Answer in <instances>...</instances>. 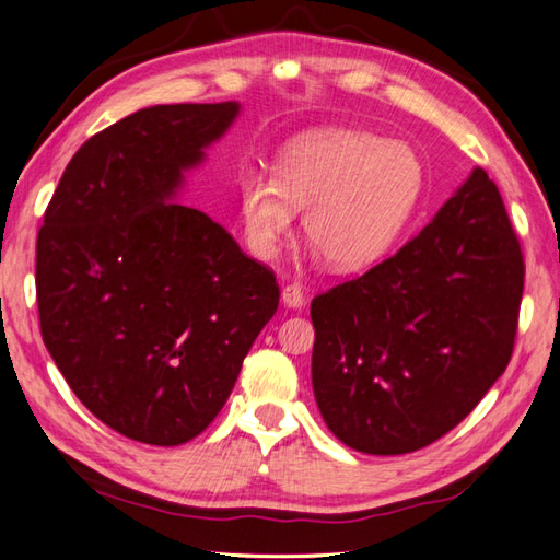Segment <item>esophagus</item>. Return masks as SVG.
<instances>
[{
    "instance_id": "34e87169",
    "label": "esophagus",
    "mask_w": 560,
    "mask_h": 560,
    "mask_svg": "<svg viewBox=\"0 0 560 560\" xmlns=\"http://www.w3.org/2000/svg\"><path fill=\"white\" fill-rule=\"evenodd\" d=\"M281 303H283L285 307H291V310H301V307L305 305V293H303L301 285H298V283L283 285V291H281Z\"/></svg>"
}]
</instances>
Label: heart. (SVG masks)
Returning a JSON list of instances; mask_svg holds the SVG:
<instances>
[{"mask_svg": "<svg viewBox=\"0 0 560 560\" xmlns=\"http://www.w3.org/2000/svg\"><path fill=\"white\" fill-rule=\"evenodd\" d=\"M424 192L420 154L355 128H322L291 140L277 172L248 168L238 178L243 238L257 259H275L295 210L305 236L336 271H362L394 250Z\"/></svg>", "mask_w": 560, "mask_h": 560, "instance_id": "heart-1", "label": "heart"}]
</instances>
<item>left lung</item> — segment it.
I'll use <instances>...</instances> for the list:
<instances>
[{
  "label": "left lung",
  "mask_w": 560,
  "mask_h": 560,
  "mask_svg": "<svg viewBox=\"0 0 560 560\" xmlns=\"http://www.w3.org/2000/svg\"><path fill=\"white\" fill-rule=\"evenodd\" d=\"M523 283L501 192L477 166L394 257L312 301V388L331 434L400 456L451 432L509 365Z\"/></svg>",
  "instance_id": "obj_1"
}]
</instances>
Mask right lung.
<instances>
[{
	"instance_id": "right-lung-1",
	"label": "right lung",
	"mask_w": 560,
	"mask_h": 560,
	"mask_svg": "<svg viewBox=\"0 0 560 560\" xmlns=\"http://www.w3.org/2000/svg\"><path fill=\"white\" fill-rule=\"evenodd\" d=\"M238 102L158 104L83 142L37 233L51 360L114 432L178 446L205 432L275 317L279 285L205 212L176 202Z\"/></svg>"
}]
</instances>
